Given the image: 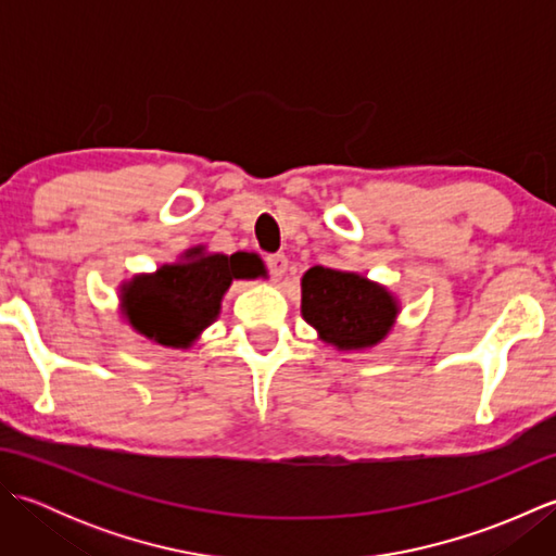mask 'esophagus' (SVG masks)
I'll use <instances>...</instances> for the list:
<instances>
[{
    "label": "esophagus",
    "mask_w": 556,
    "mask_h": 556,
    "mask_svg": "<svg viewBox=\"0 0 556 556\" xmlns=\"http://www.w3.org/2000/svg\"><path fill=\"white\" fill-rule=\"evenodd\" d=\"M265 265H267V271H269V279L271 281H279L281 277H285V271L289 267V257L287 255H267L265 257Z\"/></svg>",
    "instance_id": "esophagus-1"
}]
</instances>
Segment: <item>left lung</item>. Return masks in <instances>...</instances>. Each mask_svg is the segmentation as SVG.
Segmentation results:
<instances>
[{
  "label": "left lung",
  "mask_w": 556,
  "mask_h": 556,
  "mask_svg": "<svg viewBox=\"0 0 556 556\" xmlns=\"http://www.w3.org/2000/svg\"><path fill=\"white\" fill-rule=\"evenodd\" d=\"M303 317L339 349H365L394 323L392 296L351 271L311 267L303 275Z\"/></svg>",
  "instance_id": "left-lung-1"
}]
</instances>
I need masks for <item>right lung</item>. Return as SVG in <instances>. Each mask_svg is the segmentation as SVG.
Wrapping results in <instances>:
<instances>
[{"mask_svg": "<svg viewBox=\"0 0 556 556\" xmlns=\"http://www.w3.org/2000/svg\"><path fill=\"white\" fill-rule=\"evenodd\" d=\"M257 269L260 265L245 253L164 265L126 287L124 308L140 334L164 346H188L200 329L215 320L231 279L255 277Z\"/></svg>", "mask_w": 556, "mask_h": 556, "instance_id": "obj_1", "label": "right lung"}]
</instances>
